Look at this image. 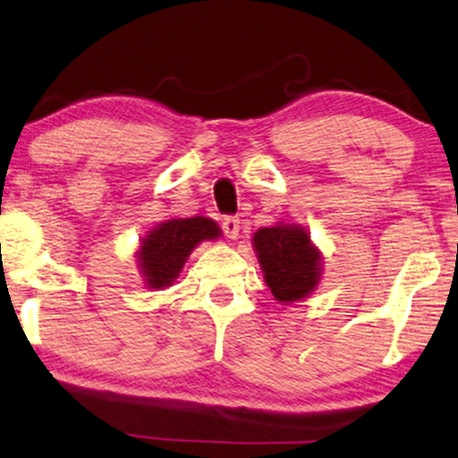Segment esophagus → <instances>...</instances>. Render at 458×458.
<instances>
[{
  "instance_id": "obj_1",
  "label": "esophagus",
  "mask_w": 458,
  "mask_h": 458,
  "mask_svg": "<svg viewBox=\"0 0 458 458\" xmlns=\"http://www.w3.org/2000/svg\"><path fill=\"white\" fill-rule=\"evenodd\" d=\"M223 231L229 240H237V237H240V218H235V216L225 218Z\"/></svg>"
}]
</instances>
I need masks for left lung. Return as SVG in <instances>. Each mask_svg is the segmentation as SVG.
<instances>
[{
  "label": "left lung",
  "mask_w": 458,
  "mask_h": 458,
  "mask_svg": "<svg viewBox=\"0 0 458 458\" xmlns=\"http://www.w3.org/2000/svg\"><path fill=\"white\" fill-rule=\"evenodd\" d=\"M262 277L279 304L309 298L321 284L323 254L296 223H275L252 235Z\"/></svg>",
  "instance_id": "1"
}]
</instances>
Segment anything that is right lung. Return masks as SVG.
I'll return each instance as SVG.
<instances>
[{"label":"right lung","mask_w":458,"mask_h":458,"mask_svg":"<svg viewBox=\"0 0 458 458\" xmlns=\"http://www.w3.org/2000/svg\"><path fill=\"white\" fill-rule=\"evenodd\" d=\"M223 235L216 221L206 216L168 218L140 240L135 259L141 279L149 290H166L183 271L187 259L202 242Z\"/></svg>","instance_id":"add662e5"}]
</instances>
